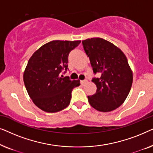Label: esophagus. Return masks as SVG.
Segmentation results:
<instances>
[{
  "label": "esophagus",
  "instance_id": "esophagus-1",
  "mask_svg": "<svg viewBox=\"0 0 153 153\" xmlns=\"http://www.w3.org/2000/svg\"><path fill=\"white\" fill-rule=\"evenodd\" d=\"M86 82H87L86 79H85V80H82V81H81V85H84Z\"/></svg>",
  "mask_w": 153,
  "mask_h": 153
}]
</instances>
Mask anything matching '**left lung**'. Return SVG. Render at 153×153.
<instances>
[{
	"mask_svg": "<svg viewBox=\"0 0 153 153\" xmlns=\"http://www.w3.org/2000/svg\"><path fill=\"white\" fill-rule=\"evenodd\" d=\"M82 44L93 73L101 74L99 78L92 79L97 91L88 96L89 103L99 111H111L125 102L132 85L133 74L126 56L120 49L102 38L87 39Z\"/></svg>",
	"mask_w": 153,
	"mask_h": 153,
	"instance_id": "1",
	"label": "left lung"
}]
</instances>
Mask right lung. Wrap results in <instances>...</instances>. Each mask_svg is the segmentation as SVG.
<instances>
[{
	"instance_id": "right-lung-1",
	"label": "right lung",
	"mask_w": 153,
	"mask_h": 153,
	"mask_svg": "<svg viewBox=\"0 0 153 153\" xmlns=\"http://www.w3.org/2000/svg\"><path fill=\"white\" fill-rule=\"evenodd\" d=\"M81 41L53 40L37 50L29 59L24 82L29 96L44 111L56 113L70 103L72 91L80 81L63 76L68 70V56Z\"/></svg>"
}]
</instances>
